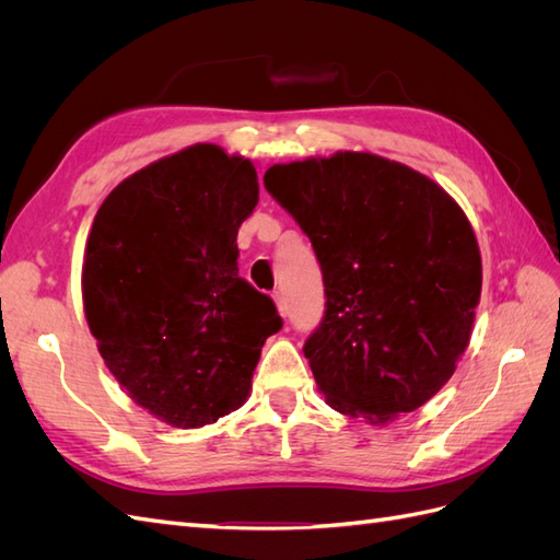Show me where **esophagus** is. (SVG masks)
<instances>
[{
  "mask_svg": "<svg viewBox=\"0 0 560 560\" xmlns=\"http://www.w3.org/2000/svg\"><path fill=\"white\" fill-rule=\"evenodd\" d=\"M273 299H276V306H278V313H280L282 317H287V315H290V306H287V301H284V296H282V294H276Z\"/></svg>",
  "mask_w": 560,
  "mask_h": 560,
  "instance_id": "1",
  "label": "esophagus"
}]
</instances>
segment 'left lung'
I'll list each match as a JSON object with an SVG mask.
<instances>
[{"mask_svg":"<svg viewBox=\"0 0 560 560\" xmlns=\"http://www.w3.org/2000/svg\"><path fill=\"white\" fill-rule=\"evenodd\" d=\"M264 186L308 235L325 317L306 354L334 411L385 425L453 376L481 296L463 208L413 167L338 151L268 167Z\"/></svg>","mask_w":560,"mask_h":560,"instance_id":"obj_1","label":"left lung"}]
</instances>
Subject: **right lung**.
<instances>
[{
    "label": "right lung",
    "instance_id": "1",
    "mask_svg": "<svg viewBox=\"0 0 560 560\" xmlns=\"http://www.w3.org/2000/svg\"><path fill=\"white\" fill-rule=\"evenodd\" d=\"M257 202L249 159L194 144L124 179L93 219L81 270L91 334L128 397L173 428L241 409L282 327L238 276L235 238Z\"/></svg>",
    "mask_w": 560,
    "mask_h": 560
}]
</instances>
